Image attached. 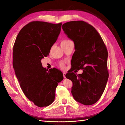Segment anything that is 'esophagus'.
Listing matches in <instances>:
<instances>
[{"label":"esophagus","mask_w":125,"mask_h":125,"mask_svg":"<svg viewBox=\"0 0 125 125\" xmlns=\"http://www.w3.org/2000/svg\"><path fill=\"white\" fill-rule=\"evenodd\" d=\"M65 75H66V73H65V72H63V78H66V77H65Z\"/></svg>","instance_id":"obj_1"}]
</instances>
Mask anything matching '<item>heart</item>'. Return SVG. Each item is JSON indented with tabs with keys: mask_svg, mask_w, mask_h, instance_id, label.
Masks as SVG:
<instances>
[{
	"mask_svg": "<svg viewBox=\"0 0 125 125\" xmlns=\"http://www.w3.org/2000/svg\"><path fill=\"white\" fill-rule=\"evenodd\" d=\"M67 41H68V40H63V41H62V42H67ZM60 66L62 68H63L64 67V66H65V62H61L60 63Z\"/></svg>",
	"mask_w": 125,
	"mask_h": 125,
	"instance_id": "b5f03b06",
	"label": "heart"
}]
</instances>
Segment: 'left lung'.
I'll list each match as a JSON object with an SVG mask.
<instances>
[{
	"mask_svg": "<svg viewBox=\"0 0 125 125\" xmlns=\"http://www.w3.org/2000/svg\"><path fill=\"white\" fill-rule=\"evenodd\" d=\"M62 29L74 42L75 50L71 60L73 69L66 74L73 83L71 93L79 103L93 105L101 98L108 79L106 45L95 28L82 20L66 22ZM74 69H83V73L76 75L72 72Z\"/></svg>",
	"mask_w": 125,
	"mask_h": 125,
	"instance_id": "8db88e82",
	"label": "left lung"
}]
</instances>
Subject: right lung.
<instances>
[{
  "label": "right lung",
  "instance_id": "right-lung-1",
  "mask_svg": "<svg viewBox=\"0 0 125 125\" xmlns=\"http://www.w3.org/2000/svg\"><path fill=\"white\" fill-rule=\"evenodd\" d=\"M62 23L29 22L20 31L13 48V66L24 94L39 107L54 100L58 83L63 74L56 68L47 70L41 60L50 50L60 33Z\"/></svg>",
  "mask_w": 125,
  "mask_h": 125
}]
</instances>
